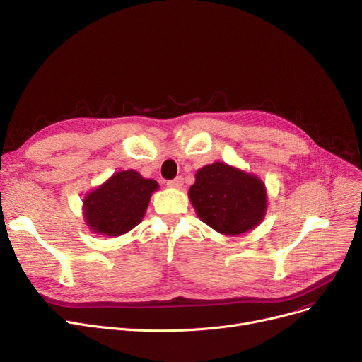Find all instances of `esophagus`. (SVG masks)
<instances>
[{
  "mask_svg": "<svg viewBox=\"0 0 362 362\" xmlns=\"http://www.w3.org/2000/svg\"><path fill=\"white\" fill-rule=\"evenodd\" d=\"M167 186L171 187V189H180V187L183 186V179L182 177H176V179H173V180H168Z\"/></svg>",
  "mask_w": 362,
  "mask_h": 362,
  "instance_id": "obj_1",
  "label": "esophagus"
}]
</instances>
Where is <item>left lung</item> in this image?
<instances>
[{
	"instance_id": "left-lung-1",
	"label": "left lung",
	"mask_w": 362,
	"mask_h": 362,
	"mask_svg": "<svg viewBox=\"0 0 362 362\" xmlns=\"http://www.w3.org/2000/svg\"><path fill=\"white\" fill-rule=\"evenodd\" d=\"M187 195L204 223L230 237L259 226L268 209L262 179L220 161L195 173V183Z\"/></svg>"
}]
</instances>
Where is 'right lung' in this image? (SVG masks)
Here are the masks:
<instances>
[{"instance_id":"add662e5","label":"right lung","mask_w":362,"mask_h":362,"mask_svg":"<svg viewBox=\"0 0 362 362\" xmlns=\"http://www.w3.org/2000/svg\"><path fill=\"white\" fill-rule=\"evenodd\" d=\"M158 183L136 170H122L90 191L83 199V216L91 232L119 237L137 226Z\"/></svg>"}]
</instances>
